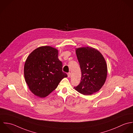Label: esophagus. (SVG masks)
Listing matches in <instances>:
<instances>
[{"instance_id": "esophagus-1", "label": "esophagus", "mask_w": 133, "mask_h": 133, "mask_svg": "<svg viewBox=\"0 0 133 133\" xmlns=\"http://www.w3.org/2000/svg\"><path fill=\"white\" fill-rule=\"evenodd\" d=\"M67 76H68V78H70V76H71V73H70V72H68V73L67 74Z\"/></svg>"}]
</instances>
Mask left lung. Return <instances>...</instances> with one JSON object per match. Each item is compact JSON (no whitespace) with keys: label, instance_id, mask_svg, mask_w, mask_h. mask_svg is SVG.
<instances>
[{"label":"left lung","instance_id":"left-lung-1","mask_svg":"<svg viewBox=\"0 0 133 133\" xmlns=\"http://www.w3.org/2000/svg\"><path fill=\"white\" fill-rule=\"evenodd\" d=\"M76 54L82 77L80 84L74 88L84 95L99 91L104 84L107 73L106 62L98 50L90 47L79 48Z\"/></svg>","mask_w":133,"mask_h":133}]
</instances>
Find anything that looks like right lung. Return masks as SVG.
I'll use <instances>...</instances> for the list:
<instances>
[{
	"label": "right lung",
	"mask_w": 133,
	"mask_h": 133,
	"mask_svg": "<svg viewBox=\"0 0 133 133\" xmlns=\"http://www.w3.org/2000/svg\"><path fill=\"white\" fill-rule=\"evenodd\" d=\"M58 51L50 46L37 48L30 54L24 66V76L30 90L35 95L48 96L67 75L62 70Z\"/></svg>",
	"instance_id": "obj_1"
}]
</instances>
